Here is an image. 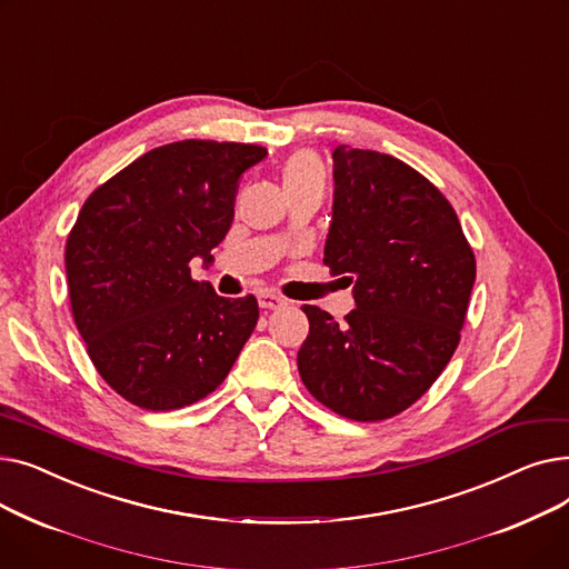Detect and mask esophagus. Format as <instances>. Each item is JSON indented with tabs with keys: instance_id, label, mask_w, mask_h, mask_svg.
I'll list each match as a JSON object with an SVG mask.
<instances>
[{
	"instance_id": "34e87169",
	"label": "esophagus",
	"mask_w": 569,
	"mask_h": 569,
	"mask_svg": "<svg viewBox=\"0 0 569 569\" xmlns=\"http://www.w3.org/2000/svg\"><path fill=\"white\" fill-rule=\"evenodd\" d=\"M258 305H260V309L274 311V309H281V307H286V300H283V297L274 295V292L262 290V292H258Z\"/></svg>"
}]
</instances>
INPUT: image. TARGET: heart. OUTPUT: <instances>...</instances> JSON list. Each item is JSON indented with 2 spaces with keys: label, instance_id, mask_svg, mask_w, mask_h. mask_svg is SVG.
<instances>
[{
  "label": "heart",
  "instance_id": "obj_1",
  "mask_svg": "<svg viewBox=\"0 0 569 569\" xmlns=\"http://www.w3.org/2000/svg\"><path fill=\"white\" fill-rule=\"evenodd\" d=\"M283 187L290 184H305V182H320L325 184V170L320 159L313 152H295L281 168Z\"/></svg>",
  "mask_w": 569,
  "mask_h": 569
}]
</instances>
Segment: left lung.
<instances>
[{"label":"left lung","mask_w":569,"mask_h":569,"mask_svg":"<svg viewBox=\"0 0 569 569\" xmlns=\"http://www.w3.org/2000/svg\"><path fill=\"white\" fill-rule=\"evenodd\" d=\"M325 264L352 283L339 325L302 307L309 337L297 352L307 390L357 422L395 417L420 399L455 355L475 256L445 196L403 161L339 144Z\"/></svg>","instance_id":"8db88e82"}]
</instances>
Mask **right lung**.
<instances>
[{
    "mask_svg": "<svg viewBox=\"0 0 569 569\" xmlns=\"http://www.w3.org/2000/svg\"><path fill=\"white\" fill-rule=\"evenodd\" d=\"M267 149L182 140L152 149L82 204L67 239L78 332L101 378L147 410L212 395L258 322L253 295L228 300L193 281L234 217L242 174Z\"/></svg>",
    "mask_w": 569,
    "mask_h": 569,
    "instance_id": "obj_1",
    "label": "right lung"
}]
</instances>
